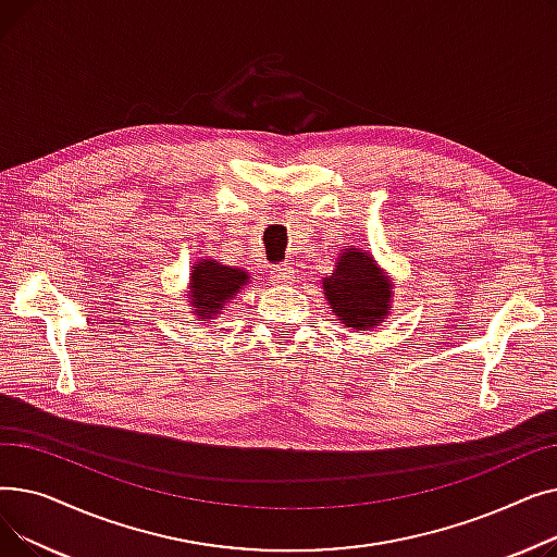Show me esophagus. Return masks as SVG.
<instances>
[{
  "instance_id": "1",
  "label": "esophagus",
  "mask_w": 557,
  "mask_h": 557,
  "mask_svg": "<svg viewBox=\"0 0 557 557\" xmlns=\"http://www.w3.org/2000/svg\"><path fill=\"white\" fill-rule=\"evenodd\" d=\"M271 277L275 284H290L296 277L294 267H288V263H277V267L271 269Z\"/></svg>"
}]
</instances>
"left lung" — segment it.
I'll list each match as a JSON object with an SVG mask.
<instances>
[{"instance_id": "8db88e82", "label": "left lung", "mask_w": 557, "mask_h": 557, "mask_svg": "<svg viewBox=\"0 0 557 557\" xmlns=\"http://www.w3.org/2000/svg\"><path fill=\"white\" fill-rule=\"evenodd\" d=\"M330 309L345 327L368 332L391 313L393 284L372 255L343 248L330 277H323Z\"/></svg>"}]
</instances>
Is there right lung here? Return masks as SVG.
Here are the masks:
<instances>
[{
  "label": "right lung",
  "mask_w": 557,
  "mask_h": 557,
  "mask_svg": "<svg viewBox=\"0 0 557 557\" xmlns=\"http://www.w3.org/2000/svg\"><path fill=\"white\" fill-rule=\"evenodd\" d=\"M250 275L244 269H232L216 259H200L194 263L189 280V302L196 318H214L221 313L237 290L248 284Z\"/></svg>",
  "instance_id": "obj_1"
}]
</instances>
